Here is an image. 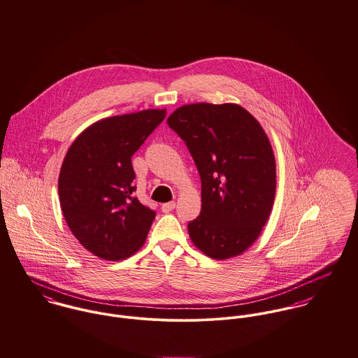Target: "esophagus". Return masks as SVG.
I'll use <instances>...</instances> for the list:
<instances>
[{
  "mask_svg": "<svg viewBox=\"0 0 358 358\" xmlns=\"http://www.w3.org/2000/svg\"><path fill=\"white\" fill-rule=\"evenodd\" d=\"M174 207H176V201H169V203L162 204V211L163 213H170V211L174 210Z\"/></svg>",
  "mask_w": 358,
  "mask_h": 358,
  "instance_id": "esophagus-1",
  "label": "esophagus"
}]
</instances>
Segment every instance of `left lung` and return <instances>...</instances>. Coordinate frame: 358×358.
<instances>
[{
	"label": "left lung",
	"instance_id": "obj_1",
	"mask_svg": "<svg viewBox=\"0 0 358 358\" xmlns=\"http://www.w3.org/2000/svg\"><path fill=\"white\" fill-rule=\"evenodd\" d=\"M167 124L185 141L201 180L192 243L213 259L243 254L266 225L276 195V160L261 123L235 103L178 107Z\"/></svg>",
	"mask_w": 358,
	"mask_h": 358
}]
</instances>
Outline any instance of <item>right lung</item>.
<instances>
[{
	"label": "right lung",
	"mask_w": 358,
	"mask_h": 358,
	"mask_svg": "<svg viewBox=\"0 0 358 358\" xmlns=\"http://www.w3.org/2000/svg\"><path fill=\"white\" fill-rule=\"evenodd\" d=\"M166 117V110L115 115L87 126L69 148L59 198L73 235L93 255L120 261L138 251L155 211L133 198L131 157Z\"/></svg>",
	"instance_id": "right-lung-1"
}]
</instances>
